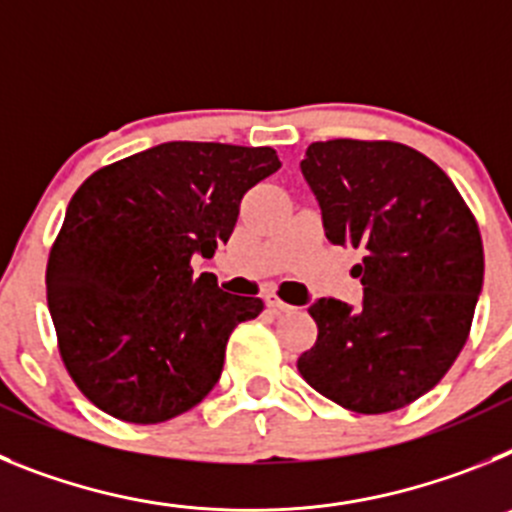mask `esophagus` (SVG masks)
<instances>
[{"label":"esophagus","mask_w":512,"mask_h":512,"mask_svg":"<svg viewBox=\"0 0 512 512\" xmlns=\"http://www.w3.org/2000/svg\"><path fill=\"white\" fill-rule=\"evenodd\" d=\"M264 300H266V307H271V310H277V312H289V310H295V307L287 305V302H284L282 297L274 295V292H269V295H266Z\"/></svg>","instance_id":"34e87169"}]
</instances>
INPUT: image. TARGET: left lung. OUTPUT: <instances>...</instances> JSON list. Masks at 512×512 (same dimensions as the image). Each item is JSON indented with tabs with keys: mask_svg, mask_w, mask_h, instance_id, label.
<instances>
[{
	"mask_svg": "<svg viewBox=\"0 0 512 512\" xmlns=\"http://www.w3.org/2000/svg\"><path fill=\"white\" fill-rule=\"evenodd\" d=\"M325 238L364 251V302H312L318 341L297 359L312 390L364 415L400 410L449 372L485 279L477 220L428 156L392 140L336 138L302 158Z\"/></svg>",
	"mask_w": 512,
	"mask_h": 512,
	"instance_id": "left-lung-1",
	"label": "left lung"
}]
</instances>
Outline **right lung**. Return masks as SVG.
<instances>
[{
	"instance_id": "add662e5",
	"label": "right lung",
	"mask_w": 512,
	"mask_h": 512,
	"mask_svg": "<svg viewBox=\"0 0 512 512\" xmlns=\"http://www.w3.org/2000/svg\"><path fill=\"white\" fill-rule=\"evenodd\" d=\"M282 166L269 146L171 140L94 171L66 207L45 287L66 372L125 423H164L220 379L233 328L259 297L194 277L228 243L243 194Z\"/></svg>"
}]
</instances>
